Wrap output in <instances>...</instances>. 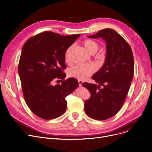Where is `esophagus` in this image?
Here are the masks:
<instances>
[{
	"label": "esophagus",
	"mask_w": 152,
	"mask_h": 152,
	"mask_svg": "<svg viewBox=\"0 0 152 152\" xmlns=\"http://www.w3.org/2000/svg\"><path fill=\"white\" fill-rule=\"evenodd\" d=\"M82 83H83V81H81V80H78V85H79L80 86H81V85H82Z\"/></svg>",
	"instance_id": "34e87169"
}]
</instances>
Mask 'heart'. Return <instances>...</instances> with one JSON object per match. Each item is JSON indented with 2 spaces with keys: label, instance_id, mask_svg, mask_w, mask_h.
Returning <instances> with one entry per match:
<instances>
[{
  "label": "heart",
  "instance_id": "heart-1",
  "mask_svg": "<svg viewBox=\"0 0 152 152\" xmlns=\"http://www.w3.org/2000/svg\"><path fill=\"white\" fill-rule=\"evenodd\" d=\"M83 45L86 50L90 54H94L99 48V44L93 39H86L83 41ZM73 49V46L71 45L67 49L64 53V60L67 63L71 61V55ZM97 58L103 59L104 57L103 52H99L97 55ZM96 71V67L93 64L77 65L69 69L68 75L71 77L78 79L79 80H85L91 76Z\"/></svg>",
  "mask_w": 152,
  "mask_h": 152
}]
</instances>
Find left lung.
<instances>
[{
    "instance_id": "left-lung-1",
    "label": "left lung",
    "mask_w": 152,
    "mask_h": 152,
    "mask_svg": "<svg viewBox=\"0 0 152 152\" xmlns=\"http://www.w3.org/2000/svg\"><path fill=\"white\" fill-rule=\"evenodd\" d=\"M89 37L106 41L107 56L102 67L92 77L99 85L82 84L91 94L85 111L90 118L103 121L118 113L125 101L134 74L133 55L129 44L113 29L104 28Z\"/></svg>"
}]
</instances>
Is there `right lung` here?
Returning a JSON list of instances; mask_svg holds the SVG:
<instances>
[{"mask_svg":"<svg viewBox=\"0 0 152 152\" xmlns=\"http://www.w3.org/2000/svg\"><path fill=\"white\" fill-rule=\"evenodd\" d=\"M80 34L63 36L44 31L29 38L23 45L18 72L24 100L39 118L50 120L63 114L66 97L78 86L74 78L65 80L64 53ZM61 79V85H51Z\"/></svg>","mask_w":152,"mask_h":152,"instance_id":"right-lung-1","label":"right lung"}]
</instances>
